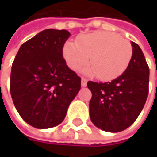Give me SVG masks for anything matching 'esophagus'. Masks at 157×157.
Wrapping results in <instances>:
<instances>
[{"label":"esophagus","instance_id":"34e87169","mask_svg":"<svg viewBox=\"0 0 157 157\" xmlns=\"http://www.w3.org/2000/svg\"><path fill=\"white\" fill-rule=\"evenodd\" d=\"M87 85V79L82 78V87H85Z\"/></svg>","mask_w":157,"mask_h":157}]
</instances>
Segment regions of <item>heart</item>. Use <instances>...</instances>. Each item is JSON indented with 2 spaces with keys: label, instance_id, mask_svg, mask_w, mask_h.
Here are the masks:
<instances>
[{
  "label": "heart",
  "instance_id": "1",
  "mask_svg": "<svg viewBox=\"0 0 157 157\" xmlns=\"http://www.w3.org/2000/svg\"><path fill=\"white\" fill-rule=\"evenodd\" d=\"M63 56L69 67L78 72L89 63L90 73L96 77L108 81L121 75L128 67L132 56L131 43L116 33L94 32L82 36L75 43H67Z\"/></svg>",
  "mask_w": 157,
  "mask_h": 157
}]
</instances>
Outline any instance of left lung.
<instances>
[{
  "mask_svg": "<svg viewBox=\"0 0 157 157\" xmlns=\"http://www.w3.org/2000/svg\"><path fill=\"white\" fill-rule=\"evenodd\" d=\"M133 56L126 70L106 82L89 81V104L93 124L106 132H121L136 120L147 99L149 67L141 48L132 42Z\"/></svg>",
  "mask_w": 157,
  "mask_h": 157,
  "instance_id": "obj_1",
  "label": "left lung"
}]
</instances>
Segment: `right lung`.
Masks as SVG:
<instances>
[{"instance_id":"right-lung-1","label":"right lung","mask_w":157,"mask_h":157,"mask_svg":"<svg viewBox=\"0 0 157 157\" xmlns=\"http://www.w3.org/2000/svg\"><path fill=\"white\" fill-rule=\"evenodd\" d=\"M70 35L65 30H44L21 44L13 63L10 91L14 106L35 128L60 124L80 91L81 78L63 57Z\"/></svg>"}]
</instances>
